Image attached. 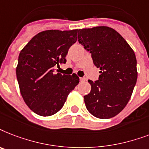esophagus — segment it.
Masks as SVG:
<instances>
[{"mask_svg": "<svg viewBox=\"0 0 149 149\" xmlns=\"http://www.w3.org/2000/svg\"><path fill=\"white\" fill-rule=\"evenodd\" d=\"M85 81V78H80V81L81 82H83V81Z\"/></svg>", "mask_w": 149, "mask_h": 149, "instance_id": "obj_1", "label": "esophagus"}]
</instances>
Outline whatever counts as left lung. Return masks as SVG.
Wrapping results in <instances>:
<instances>
[{"label":"left lung","instance_id":"8db88e82","mask_svg":"<svg viewBox=\"0 0 149 149\" xmlns=\"http://www.w3.org/2000/svg\"><path fill=\"white\" fill-rule=\"evenodd\" d=\"M78 38L100 68L98 80H88L91 90L84 96L85 106L98 118L115 117L128 104L136 84L135 52L119 33L105 26L79 29Z\"/></svg>","mask_w":149,"mask_h":149}]
</instances>
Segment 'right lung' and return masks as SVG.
<instances>
[{
    "instance_id": "add662e5",
    "label": "right lung",
    "mask_w": 149,
    "mask_h": 149,
    "mask_svg": "<svg viewBox=\"0 0 149 149\" xmlns=\"http://www.w3.org/2000/svg\"><path fill=\"white\" fill-rule=\"evenodd\" d=\"M78 30H48L36 34L21 50L16 68L24 101L37 115L51 116L62 108L79 78L54 74V68L66 62V55L77 41Z\"/></svg>"
}]
</instances>
